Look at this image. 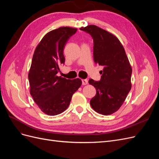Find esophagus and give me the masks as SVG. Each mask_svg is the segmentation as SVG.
<instances>
[{
	"mask_svg": "<svg viewBox=\"0 0 159 159\" xmlns=\"http://www.w3.org/2000/svg\"><path fill=\"white\" fill-rule=\"evenodd\" d=\"M81 81H82V84L83 85H87L88 84V80H81Z\"/></svg>",
	"mask_w": 159,
	"mask_h": 159,
	"instance_id": "esophagus-1",
	"label": "esophagus"
}]
</instances>
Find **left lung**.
Segmentation results:
<instances>
[{
    "label": "left lung",
    "instance_id": "left-lung-1",
    "mask_svg": "<svg viewBox=\"0 0 159 159\" xmlns=\"http://www.w3.org/2000/svg\"><path fill=\"white\" fill-rule=\"evenodd\" d=\"M80 30L92 37L94 61L103 66L100 81L89 80L96 89L90 105L100 114H113L121 107L131 90V64L121 43L111 33L95 25L81 27Z\"/></svg>",
    "mask_w": 159,
    "mask_h": 159
}]
</instances>
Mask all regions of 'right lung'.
<instances>
[{
	"label": "right lung",
	"mask_w": 159,
	"mask_h": 159,
	"mask_svg": "<svg viewBox=\"0 0 159 159\" xmlns=\"http://www.w3.org/2000/svg\"><path fill=\"white\" fill-rule=\"evenodd\" d=\"M77 28L60 27L47 33L36 48L28 73L30 93L43 113L56 115L68 107L72 95L81 85L79 78L57 76L65 63L64 49Z\"/></svg>",
	"instance_id": "obj_1"
}]
</instances>
